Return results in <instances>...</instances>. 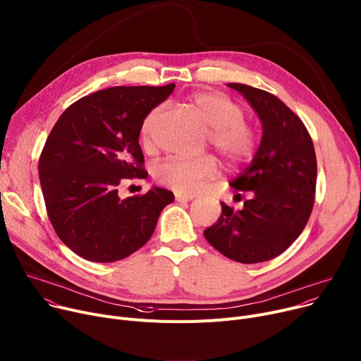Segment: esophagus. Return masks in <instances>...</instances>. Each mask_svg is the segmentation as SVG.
<instances>
[{
	"label": "esophagus",
	"instance_id": "esophagus-1",
	"mask_svg": "<svg viewBox=\"0 0 361 361\" xmlns=\"http://www.w3.org/2000/svg\"><path fill=\"white\" fill-rule=\"evenodd\" d=\"M193 198H195L193 195H185V193H179V192L175 193V200H176L178 202H188V201H190V200H193Z\"/></svg>",
	"mask_w": 361,
	"mask_h": 361
}]
</instances>
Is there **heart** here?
Segmentation results:
<instances>
[{
	"mask_svg": "<svg viewBox=\"0 0 361 361\" xmlns=\"http://www.w3.org/2000/svg\"><path fill=\"white\" fill-rule=\"evenodd\" d=\"M192 104L198 108L209 128V143L228 164L237 166L252 157L256 149L253 130L243 123L241 106L219 92H200L193 95ZM161 106L152 109L142 126V138L149 140L150 130ZM216 163L209 156L198 159H168L154 168L159 183L179 193L190 195L200 192L207 180L215 178Z\"/></svg>",
	"mask_w": 361,
	"mask_h": 361,
	"instance_id": "1",
	"label": "heart"
}]
</instances>
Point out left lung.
Listing matches in <instances>:
<instances>
[{
    "label": "left lung",
    "mask_w": 361,
    "mask_h": 361,
    "mask_svg": "<svg viewBox=\"0 0 361 361\" xmlns=\"http://www.w3.org/2000/svg\"><path fill=\"white\" fill-rule=\"evenodd\" d=\"M228 87L255 109L262 140L252 163L230 183L247 192L244 207L234 211L221 202L218 221L204 235L221 255L253 264L282 255L307 226L315 200L317 156L307 127L279 98L243 84Z\"/></svg>",
    "instance_id": "8db88e82"
}]
</instances>
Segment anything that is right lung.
I'll list each match as a JSON object with an SVG mask.
<instances>
[{
    "mask_svg": "<svg viewBox=\"0 0 361 361\" xmlns=\"http://www.w3.org/2000/svg\"><path fill=\"white\" fill-rule=\"evenodd\" d=\"M164 87H114L80 98L50 131L39 178L50 223L73 253L90 262L128 257L152 237L175 195L153 186L120 198L123 179L147 178L138 143L150 111L168 98Z\"/></svg>",
    "mask_w": 361,
    "mask_h": 361,
    "instance_id": "add662e5",
    "label": "right lung"
}]
</instances>
